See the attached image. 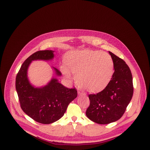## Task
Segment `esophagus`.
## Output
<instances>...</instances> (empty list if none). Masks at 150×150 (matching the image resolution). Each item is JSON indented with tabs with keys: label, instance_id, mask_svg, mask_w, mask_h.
I'll list each match as a JSON object with an SVG mask.
<instances>
[{
	"label": "esophagus",
	"instance_id": "esophagus-1",
	"mask_svg": "<svg viewBox=\"0 0 150 150\" xmlns=\"http://www.w3.org/2000/svg\"><path fill=\"white\" fill-rule=\"evenodd\" d=\"M78 94L79 95V96H83V95H84L83 93H80V92H78Z\"/></svg>",
	"mask_w": 150,
	"mask_h": 150
}]
</instances>
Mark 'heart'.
Returning a JSON list of instances; mask_svg holds the SVG:
<instances>
[{"label": "heart", "mask_w": 150, "mask_h": 150, "mask_svg": "<svg viewBox=\"0 0 150 150\" xmlns=\"http://www.w3.org/2000/svg\"><path fill=\"white\" fill-rule=\"evenodd\" d=\"M62 73L71 78L72 72L77 83L89 92H98L105 88L114 72V62L110 54L99 51L81 50L68 52Z\"/></svg>", "instance_id": "obj_1"}]
</instances>
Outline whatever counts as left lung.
<instances>
[{
	"mask_svg": "<svg viewBox=\"0 0 150 150\" xmlns=\"http://www.w3.org/2000/svg\"><path fill=\"white\" fill-rule=\"evenodd\" d=\"M114 62L115 72L102 91L89 94V106L86 115L98 124L106 125L120 120L133 94V77L125 61L109 52Z\"/></svg>",
	"mask_w": 150,
	"mask_h": 150,
	"instance_id": "left-lung-1",
	"label": "left lung"
}]
</instances>
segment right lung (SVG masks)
Instances as JSON below:
<instances>
[{
	"instance_id": "1",
	"label": "right lung",
	"mask_w": 150,
	"mask_h": 150,
	"mask_svg": "<svg viewBox=\"0 0 150 150\" xmlns=\"http://www.w3.org/2000/svg\"><path fill=\"white\" fill-rule=\"evenodd\" d=\"M53 52L45 50L32 54L22 64L16 79V88L22 110L32 119L42 124L52 123L59 120L69 104L78 96L75 88H67L54 78L40 88H35L29 83L27 72L31 61L52 59ZM54 70L57 75H61L56 68Z\"/></svg>"
}]
</instances>
